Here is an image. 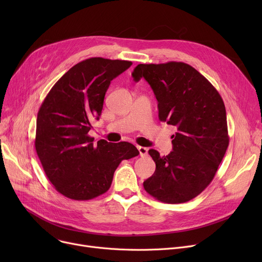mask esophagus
Instances as JSON below:
<instances>
[{
	"label": "esophagus",
	"instance_id": "1",
	"mask_svg": "<svg viewBox=\"0 0 262 262\" xmlns=\"http://www.w3.org/2000/svg\"><path fill=\"white\" fill-rule=\"evenodd\" d=\"M138 150H139V154L141 157H145L147 155V148L144 146H138Z\"/></svg>",
	"mask_w": 262,
	"mask_h": 262
}]
</instances>
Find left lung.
<instances>
[{
	"instance_id": "left-lung-1",
	"label": "left lung",
	"mask_w": 262,
	"mask_h": 262,
	"mask_svg": "<svg viewBox=\"0 0 262 262\" xmlns=\"http://www.w3.org/2000/svg\"><path fill=\"white\" fill-rule=\"evenodd\" d=\"M136 80L144 78L158 101V118L176 126L173 150L148 154L156 163L143 183L149 195L167 204L198 196L211 183L229 143L224 102L211 82L185 62L140 63Z\"/></svg>"
}]
</instances>
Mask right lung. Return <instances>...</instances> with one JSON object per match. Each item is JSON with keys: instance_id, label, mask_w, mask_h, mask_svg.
Listing matches in <instances>:
<instances>
[{"instance_id": "obj_1", "label": "right lung", "mask_w": 262, "mask_h": 262, "mask_svg": "<svg viewBox=\"0 0 262 262\" xmlns=\"http://www.w3.org/2000/svg\"><path fill=\"white\" fill-rule=\"evenodd\" d=\"M133 64L127 60L92 57L64 73L40 106L35 147L49 181L75 201L99 196L110 188L124 159L138 156L129 142H94L88 135L99 120L110 81Z\"/></svg>"}]
</instances>
